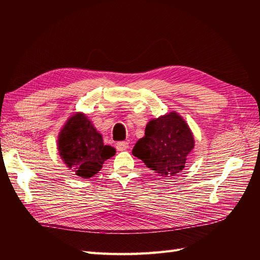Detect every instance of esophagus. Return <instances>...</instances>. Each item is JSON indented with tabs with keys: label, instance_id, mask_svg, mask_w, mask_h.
Here are the masks:
<instances>
[{
	"label": "esophagus",
	"instance_id": "1",
	"mask_svg": "<svg viewBox=\"0 0 260 260\" xmlns=\"http://www.w3.org/2000/svg\"><path fill=\"white\" fill-rule=\"evenodd\" d=\"M128 147H129V143L125 142V141H120V142L116 143V148L118 151H124V149H127Z\"/></svg>",
	"mask_w": 260,
	"mask_h": 260
}]
</instances>
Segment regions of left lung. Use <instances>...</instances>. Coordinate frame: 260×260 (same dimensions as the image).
<instances>
[{"instance_id":"left-lung-1","label":"left lung","mask_w":260,"mask_h":260,"mask_svg":"<svg viewBox=\"0 0 260 260\" xmlns=\"http://www.w3.org/2000/svg\"><path fill=\"white\" fill-rule=\"evenodd\" d=\"M194 138L184 119L176 112L160 116L146 124L132 154L160 177L176 176L183 170L194 147Z\"/></svg>"}]
</instances>
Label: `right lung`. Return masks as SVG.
Returning a JSON list of instances; mask_svg holds the SVG:
<instances>
[{
    "instance_id": "obj_1",
    "label": "right lung",
    "mask_w": 260,
    "mask_h": 260,
    "mask_svg": "<svg viewBox=\"0 0 260 260\" xmlns=\"http://www.w3.org/2000/svg\"><path fill=\"white\" fill-rule=\"evenodd\" d=\"M57 148L60 158L75 175L88 179L96 175L116 149L104 145L101 133L84 114L77 113L60 130Z\"/></svg>"
}]
</instances>
